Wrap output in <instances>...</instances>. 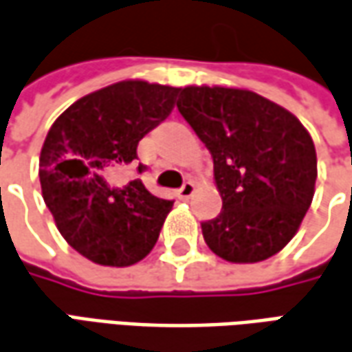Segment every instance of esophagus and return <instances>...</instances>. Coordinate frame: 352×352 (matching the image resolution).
Instances as JSON below:
<instances>
[{
  "instance_id": "34e87169",
  "label": "esophagus",
  "mask_w": 352,
  "mask_h": 352,
  "mask_svg": "<svg viewBox=\"0 0 352 352\" xmlns=\"http://www.w3.org/2000/svg\"><path fill=\"white\" fill-rule=\"evenodd\" d=\"M193 191H195V184H193L191 180H188V182H184V186H182L178 193H180L182 199H190L191 195H193Z\"/></svg>"
}]
</instances>
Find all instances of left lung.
<instances>
[{
    "label": "left lung",
    "mask_w": 352,
    "mask_h": 352,
    "mask_svg": "<svg viewBox=\"0 0 352 352\" xmlns=\"http://www.w3.org/2000/svg\"><path fill=\"white\" fill-rule=\"evenodd\" d=\"M176 105L214 162L222 210L201 222L208 249L228 263L280 253L314 197L316 149L307 128L249 89L188 86Z\"/></svg>",
    "instance_id": "8db88e82"
}]
</instances>
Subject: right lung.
<instances>
[{
	"label": "right lung",
	"mask_w": 352,
	"mask_h": 352,
	"mask_svg": "<svg viewBox=\"0 0 352 352\" xmlns=\"http://www.w3.org/2000/svg\"><path fill=\"white\" fill-rule=\"evenodd\" d=\"M178 91L116 82L74 101L45 135L43 201L60 236L91 263L132 266L157 243L172 201L155 197L140 178L118 184L116 176L134 166L140 140L170 115Z\"/></svg>",
	"instance_id": "1"
}]
</instances>
